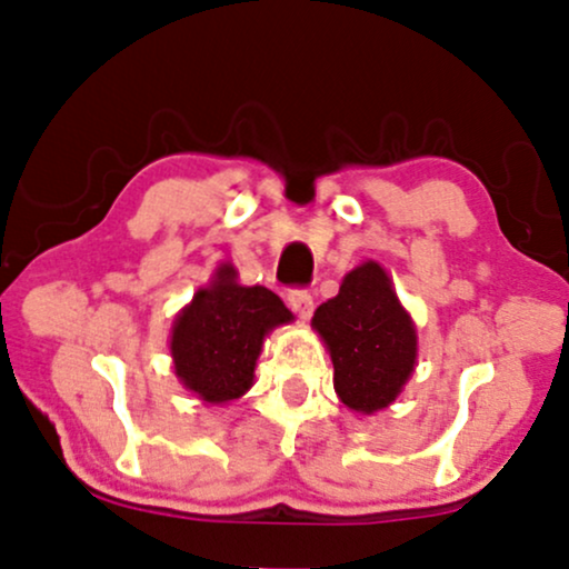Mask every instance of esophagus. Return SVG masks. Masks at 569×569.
Here are the masks:
<instances>
[{
    "mask_svg": "<svg viewBox=\"0 0 569 569\" xmlns=\"http://www.w3.org/2000/svg\"><path fill=\"white\" fill-rule=\"evenodd\" d=\"M287 302H290L292 313H298L300 318H310V313H313V298H310L306 287H292L287 292Z\"/></svg>",
    "mask_w": 569,
    "mask_h": 569,
    "instance_id": "1",
    "label": "esophagus"
}]
</instances>
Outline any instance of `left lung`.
<instances>
[{"instance_id":"left-lung-1","label":"left lung","mask_w":569,"mask_h":569,"mask_svg":"<svg viewBox=\"0 0 569 569\" xmlns=\"http://www.w3.org/2000/svg\"><path fill=\"white\" fill-rule=\"evenodd\" d=\"M313 326L333 362V388L355 411H378L399 396L417 360V333L376 261L349 271Z\"/></svg>"}]
</instances>
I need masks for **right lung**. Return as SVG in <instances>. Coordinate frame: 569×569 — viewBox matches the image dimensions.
I'll return each mask as SVG.
<instances>
[{"label": "right lung", "mask_w": 569, "mask_h": 569, "mask_svg": "<svg viewBox=\"0 0 569 569\" xmlns=\"http://www.w3.org/2000/svg\"><path fill=\"white\" fill-rule=\"evenodd\" d=\"M292 321L267 287H240L236 269L220 267L212 287L193 295L178 316L170 352L176 372L199 399L232 401L253 383L261 341L269 329Z\"/></svg>", "instance_id": "obj_1"}]
</instances>
